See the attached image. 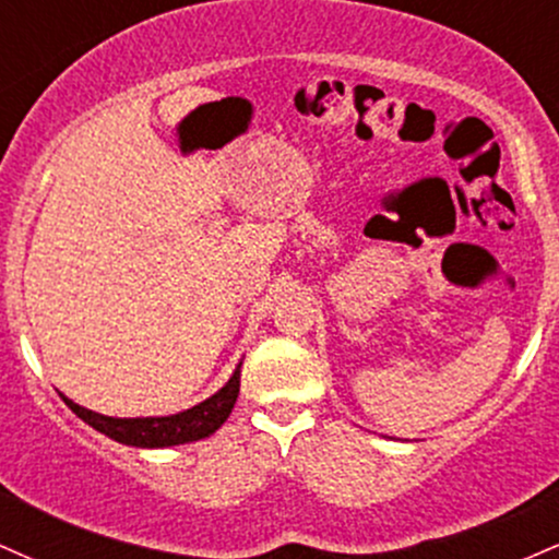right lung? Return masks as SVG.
Returning a JSON list of instances; mask_svg holds the SVG:
<instances>
[{"mask_svg":"<svg viewBox=\"0 0 559 559\" xmlns=\"http://www.w3.org/2000/svg\"><path fill=\"white\" fill-rule=\"evenodd\" d=\"M241 362L236 365V370L230 378L215 391L213 396H207L204 402L194 404V407L183 409L176 415H159V418H110V415L94 413V409L81 407L73 400L66 404L73 409L83 423L96 428L99 433L110 436L112 441L128 447H141V449H163V447H178L189 444V441H199L213 436L223 423L228 420L230 409H234L236 396H239L241 386Z\"/></svg>","mask_w":559,"mask_h":559,"instance_id":"add662e5","label":"right lung"}]
</instances>
